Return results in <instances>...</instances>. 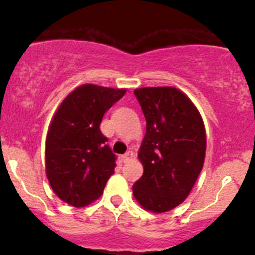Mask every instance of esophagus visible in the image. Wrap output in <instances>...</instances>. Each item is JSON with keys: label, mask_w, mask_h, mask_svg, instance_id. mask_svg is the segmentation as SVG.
<instances>
[{"label": "esophagus", "mask_w": 255, "mask_h": 255, "mask_svg": "<svg viewBox=\"0 0 255 255\" xmlns=\"http://www.w3.org/2000/svg\"><path fill=\"white\" fill-rule=\"evenodd\" d=\"M132 158H133V153H132V151H127V153H126L125 155H122V160L125 161V163L129 161Z\"/></svg>", "instance_id": "obj_1"}]
</instances>
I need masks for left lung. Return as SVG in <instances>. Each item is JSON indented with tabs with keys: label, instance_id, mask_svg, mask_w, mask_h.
I'll use <instances>...</instances> for the list:
<instances>
[{
	"label": "left lung",
	"instance_id": "8db88e82",
	"mask_svg": "<svg viewBox=\"0 0 255 255\" xmlns=\"http://www.w3.org/2000/svg\"><path fill=\"white\" fill-rule=\"evenodd\" d=\"M146 122L138 158L143 175L133 195L145 210L161 213L179 206L202 170L206 132L191 100L175 87L134 90Z\"/></svg>",
	"mask_w": 255,
	"mask_h": 255
}]
</instances>
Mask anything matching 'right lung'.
I'll use <instances>...</instances> for the list:
<instances>
[{
    "label": "right lung",
    "instance_id": "add662e5",
    "mask_svg": "<svg viewBox=\"0 0 255 255\" xmlns=\"http://www.w3.org/2000/svg\"><path fill=\"white\" fill-rule=\"evenodd\" d=\"M125 94V89L82 85L54 115L45 142V171L53 191L66 204L84 207L94 202L115 173L117 156L100 125Z\"/></svg>",
    "mask_w": 255,
    "mask_h": 255
}]
</instances>
